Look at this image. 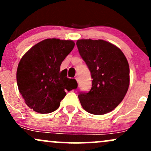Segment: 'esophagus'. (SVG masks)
<instances>
[{
  "mask_svg": "<svg viewBox=\"0 0 151 151\" xmlns=\"http://www.w3.org/2000/svg\"><path fill=\"white\" fill-rule=\"evenodd\" d=\"M75 79H76V80H77V82H78V81H79V77H78V76H76Z\"/></svg>",
  "mask_w": 151,
  "mask_h": 151,
  "instance_id": "obj_1",
  "label": "esophagus"
}]
</instances>
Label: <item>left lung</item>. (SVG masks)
I'll return each instance as SVG.
<instances>
[{
    "instance_id": "8db88e82",
    "label": "left lung",
    "mask_w": 151,
    "mask_h": 151,
    "mask_svg": "<svg viewBox=\"0 0 151 151\" xmlns=\"http://www.w3.org/2000/svg\"><path fill=\"white\" fill-rule=\"evenodd\" d=\"M77 45L93 79L89 92L78 95L81 106L94 115L109 113L124 99L129 89L127 59L119 47L103 40H78Z\"/></svg>"
}]
</instances>
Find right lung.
Masks as SVG:
<instances>
[{"instance_id": "add662e5", "label": "right lung", "mask_w": 151, "mask_h": 151, "mask_svg": "<svg viewBox=\"0 0 151 151\" xmlns=\"http://www.w3.org/2000/svg\"><path fill=\"white\" fill-rule=\"evenodd\" d=\"M74 47L72 40L57 38L38 42L22 56L18 66V89L25 104L39 114L57 110L66 96L65 90L77 87L60 65Z\"/></svg>"}]
</instances>
